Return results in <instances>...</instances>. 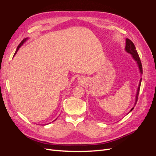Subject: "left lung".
I'll return each instance as SVG.
<instances>
[{
	"label": "left lung",
	"mask_w": 156,
	"mask_h": 156,
	"mask_svg": "<svg viewBox=\"0 0 156 156\" xmlns=\"http://www.w3.org/2000/svg\"><path fill=\"white\" fill-rule=\"evenodd\" d=\"M125 49H126V51H127L128 53L131 54L132 55V57H133V58L136 61V62L137 63L139 70H140V74H142L143 73V67H142V64H141V61H140V58H139V56L137 53V51H136V48H135V46L134 44L128 38H126V48H125ZM141 81H142V78H140V79L139 87L137 88V91H136V96H135V98H135V102L134 107L135 106L136 101H137V100H138V96H139V90H140ZM134 107L131 108V111L129 112H130L133 109ZM128 113H127V114H128Z\"/></svg>",
	"instance_id": "obj_1"
}]
</instances>
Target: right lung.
Masks as SVG:
<instances>
[{
    "instance_id": "right-lung-1",
    "label": "right lung",
    "mask_w": 156,
    "mask_h": 156,
    "mask_svg": "<svg viewBox=\"0 0 156 156\" xmlns=\"http://www.w3.org/2000/svg\"><path fill=\"white\" fill-rule=\"evenodd\" d=\"M28 40V37H26V38H25V39H23L22 41H21V43L20 44H19V45L17 46V49H16V53H15V54H14V55L13 56H15V55L17 53V51L19 50V49H20V47L23 44H24L25 43V42L27 41ZM56 119H55L54 121H55ZM53 121V122H54Z\"/></svg>"
}]
</instances>
